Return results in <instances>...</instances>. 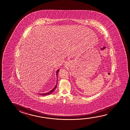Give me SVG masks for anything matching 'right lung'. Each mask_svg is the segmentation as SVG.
Here are the masks:
<instances>
[{"mask_svg": "<svg viewBox=\"0 0 130 130\" xmlns=\"http://www.w3.org/2000/svg\"><path fill=\"white\" fill-rule=\"evenodd\" d=\"M59 70L58 69V70H57V72H56V75H57V76H58V73H59ZM57 81H58V79H57V83H56V84H57ZM57 84H56V86H55V87L53 89H52V90H51V91H49V92H48L47 93H43V94H40V95H49V94H51V93H52L55 90V89H56V88L57 87Z\"/></svg>", "mask_w": 130, "mask_h": 130, "instance_id": "add662e5", "label": "right lung"}]
</instances>
